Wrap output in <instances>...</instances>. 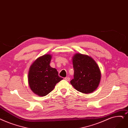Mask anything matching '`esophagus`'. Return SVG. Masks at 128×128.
Instances as JSON below:
<instances>
[{"label":"esophagus","mask_w":128,"mask_h":128,"mask_svg":"<svg viewBox=\"0 0 128 128\" xmlns=\"http://www.w3.org/2000/svg\"><path fill=\"white\" fill-rule=\"evenodd\" d=\"M64 80L66 81H69L70 80V78L68 77H66L64 78Z\"/></svg>","instance_id":"obj_1"}]
</instances>
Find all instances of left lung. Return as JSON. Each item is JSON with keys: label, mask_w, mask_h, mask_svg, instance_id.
<instances>
[{"label": "left lung", "mask_w": 128, "mask_h": 128, "mask_svg": "<svg viewBox=\"0 0 128 128\" xmlns=\"http://www.w3.org/2000/svg\"><path fill=\"white\" fill-rule=\"evenodd\" d=\"M74 78L70 84L76 90L84 94L93 92L98 87L101 78L99 66L91 57L77 53L73 58Z\"/></svg>", "instance_id": "8db88e82"}]
</instances>
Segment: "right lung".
Returning a JSON list of instances; mask_svg holds the SVG:
<instances>
[{
  "label": "right lung",
  "mask_w": 128,
  "mask_h": 128,
  "mask_svg": "<svg viewBox=\"0 0 128 128\" xmlns=\"http://www.w3.org/2000/svg\"><path fill=\"white\" fill-rule=\"evenodd\" d=\"M51 55L46 54L37 58L30 66L28 74L29 86L39 96L47 95L63 78L58 76L56 69L51 68Z\"/></svg>",
  "instance_id": "1"
}]
</instances>
